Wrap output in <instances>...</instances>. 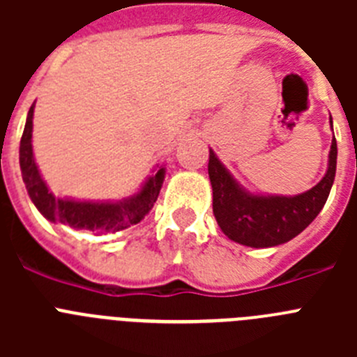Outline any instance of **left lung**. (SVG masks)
I'll return each mask as SVG.
<instances>
[{
    "label": "left lung",
    "mask_w": 357,
    "mask_h": 357,
    "mask_svg": "<svg viewBox=\"0 0 357 357\" xmlns=\"http://www.w3.org/2000/svg\"><path fill=\"white\" fill-rule=\"evenodd\" d=\"M333 127V118H329ZM338 148L333 137L327 172L309 191L295 197L254 195L243 188L209 150V178L213 185V213L223 234L252 248L277 247L298 236L313 222L333 188Z\"/></svg>",
    "instance_id": "8db88e82"
}]
</instances>
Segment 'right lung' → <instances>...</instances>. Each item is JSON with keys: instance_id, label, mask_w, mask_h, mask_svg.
<instances>
[{"instance_id": "right-lung-1", "label": "right lung", "mask_w": 357, "mask_h": 357, "mask_svg": "<svg viewBox=\"0 0 357 357\" xmlns=\"http://www.w3.org/2000/svg\"><path fill=\"white\" fill-rule=\"evenodd\" d=\"M33 107L28 110L21 146H19V166L23 173V182L30 195L33 206L39 209L46 220L53 223H62L73 229L89 230L94 234L102 232H119L130 225L139 223L151 211L162 188L166 168L157 164L153 175L146 178L141 189L128 198L118 202H89L73 200V198H56L50 191L46 182L40 176L33 159L31 148V130H33Z\"/></svg>"}]
</instances>
